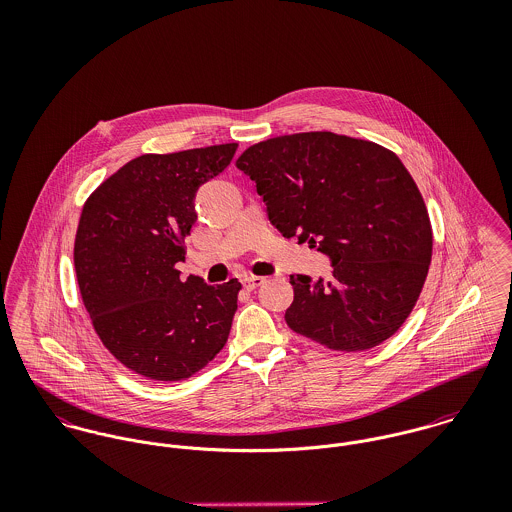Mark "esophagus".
I'll return each instance as SVG.
<instances>
[{
    "instance_id": "1",
    "label": "esophagus",
    "mask_w": 512,
    "mask_h": 512,
    "mask_svg": "<svg viewBox=\"0 0 512 512\" xmlns=\"http://www.w3.org/2000/svg\"><path fill=\"white\" fill-rule=\"evenodd\" d=\"M264 282H266V280L260 278V276H246V278L242 280V286H244L248 292H252V290L260 288Z\"/></svg>"
}]
</instances>
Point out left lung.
Here are the masks:
<instances>
[{"label":"left lung","mask_w":512,"mask_h":512,"mask_svg":"<svg viewBox=\"0 0 512 512\" xmlns=\"http://www.w3.org/2000/svg\"><path fill=\"white\" fill-rule=\"evenodd\" d=\"M236 167L264 199L270 222L331 258V278L290 276L288 327L333 351H366L412 313L432 262V224L398 155L333 132L248 147Z\"/></svg>","instance_id":"obj_1"}]
</instances>
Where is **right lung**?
Returning <instances> with one entry per match:
<instances>
[{"label": "right lung", "instance_id": "1", "mask_svg": "<svg viewBox=\"0 0 512 512\" xmlns=\"http://www.w3.org/2000/svg\"><path fill=\"white\" fill-rule=\"evenodd\" d=\"M238 144L146 153L110 175L84 203L74 270L104 347L151 380H185L226 345L240 282L179 278L195 195Z\"/></svg>", "mask_w": 512, "mask_h": 512}]
</instances>
